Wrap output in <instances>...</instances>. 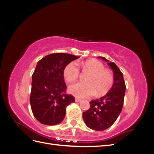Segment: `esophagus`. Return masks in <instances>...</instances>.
I'll return each instance as SVG.
<instances>
[{
	"label": "esophagus",
	"instance_id": "34e87169",
	"mask_svg": "<svg viewBox=\"0 0 154 154\" xmlns=\"http://www.w3.org/2000/svg\"><path fill=\"white\" fill-rule=\"evenodd\" d=\"M75 101H76V102H78V103H79V102L82 101V100H81V99H79V98H77V97H76V98H75Z\"/></svg>",
	"mask_w": 154,
	"mask_h": 154
}]
</instances>
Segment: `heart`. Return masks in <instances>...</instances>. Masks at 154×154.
Here are the masks:
<instances>
[{"mask_svg": "<svg viewBox=\"0 0 154 154\" xmlns=\"http://www.w3.org/2000/svg\"><path fill=\"white\" fill-rule=\"evenodd\" d=\"M83 69L91 72L87 82H78L68 88L71 94L80 97H91L97 93L103 94L109 91L113 83L111 73L105 69L103 65L97 60H91L82 63ZM63 76L69 83L76 80L80 75V69L76 62L67 64L63 69Z\"/></svg>", "mask_w": 154, "mask_h": 154, "instance_id": "b5f03b06", "label": "heart"}]
</instances>
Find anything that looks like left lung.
<instances>
[{"instance_id": "obj_1", "label": "left lung", "mask_w": 154, "mask_h": 154, "mask_svg": "<svg viewBox=\"0 0 154 154\" xmlns=\"http://www.w3.org/2000/svg\"><path fill=\"white\" fill-rule=\"evenodd\" d=\"M112 69L114 83L110 91L99 99L90 102V109L83 112V119L88 128L103 131L111 127L122 112L126 86L123 74L114 62L98 57Z\"/></svg>"}]
</instances>
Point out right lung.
<instances>
[{
    "instance_id": "obj_1",
    "label": "right lung",
    "mask_w": 154,
    "mask_h": 154,
    "mask_svg": "<svg viewBox=\"0 0 154 154\" xmlns=\"http://www.w3.org/2000/svg\"><path fill=\"white\" fill-rule=\"evenodd\" d=\"M80 57L53 53L42 58L32 75L30 103L35 118L41 123L56 125L61 123L66 107L74 102V97L65 94L66 84L63 69Z\"/></svg>"
}]
</instances>
